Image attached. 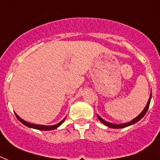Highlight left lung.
<instances>
[{"mask_svg":"<svg viewBox=\"0 0 160 160\" xmlns=\"http://www.w3.org/2000/svg\"><path fill=\"white\" fill-rule=\"evenodd\" d=\"M151 98H152V94L150 93V95H149V100H148V103H147L146 106L144 107V109H143V111H142L141 113H140V114H139V115L136 117V118H134V119H132L130 122L124 123V124H114V123H110V122L106 121V120H105L104 119H102V118H101L100 115H98L97 114L98 119H100V121L102 122L103 124H105V125L109 127V128H112V129H122V128H125V127H128V126H129V125H132V124H135V123H137L138 121H139V120H140V119H141L144 116V115H145L147 110H148V109H149V104H150Z\"/></svg>","mask_w":160,"mask_h":160,"instance_id":"8db88e82","label":"left lung"}]
</instances>
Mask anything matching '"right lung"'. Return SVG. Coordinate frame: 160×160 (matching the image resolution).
<instances>
[{
	"label": "right lung",
	"mask_w": 160,
	"mask_h": 160,
	"mask_svg": "<svg viewBox=\"0 0 160 160\" xmlns=\"http://www.w3.org/2000/svg\"><path fill=\"white\" fill-rule=\"evenodd\" d=\"M16 118L20 120V121L24 124V125H26V126L29 127V128H32V129H39V130H53L55 129H57L58 127L60 126V124H62L63 122L65 121V118L64 119H62L61 121L59 122L58 124H54V125H42V124H31V123H29V122L26 121V120H24L22 119L20 116H18L17 114H16Z\"/></svg>",
	"instance_id": "right-lung-1"
}]
</instances>
